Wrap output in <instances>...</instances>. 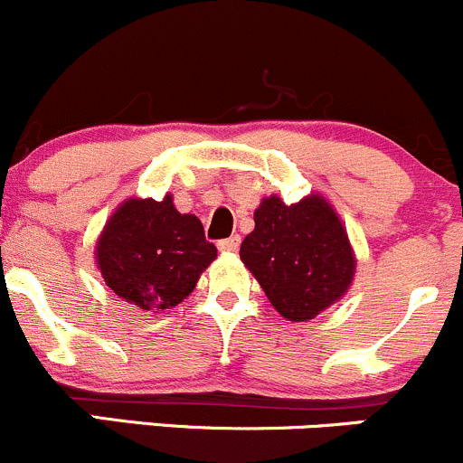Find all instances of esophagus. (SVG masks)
I'll return each instance as SVG.
<instances>
[{
	"label": "esophagus",
	"instance_id": "esophagus-1",
	"mask_svg": "<svg viewBox=\"0 0 463 463\" xmlns=\"http://www.w3.org/2000/svg\"><path fill=\"white\" fill-rule=\"evenodd\" d=\"M240 244H241V237L232 235V237H228V240L219 241L217 248H219V250H223V252H235L237 248H240Z\"/></svg>",
	"mask_w": 463,
	"mask_h": 463
}]
</instances>
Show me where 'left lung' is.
<instances>
[{"mask_svg": "<svg viewBox=\"0 0 463 463\" xmlns=\"http://www.w3.org/2000/svg\"><path fill=\"white\" fill-rule=\"evenodd\" d=\"M240 257L288 321L313 319L346 293L354 275L346 231L317 194L293 206L264 199Z\"/></svg>", "mask_w": 463, "mask_h": 463, "instance_id": "8db88e82", "label": "left lung"}]
</instances>
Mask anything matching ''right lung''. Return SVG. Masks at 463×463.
<instances>
[{"instance_id": "obj_1", "label": "right lung", "mask_w": 463, "mask_h": 463, "mask_svg": "<svg viewBox=\"0 0 463 463\" xmlns=\"http://www.w3.org/2000/svg\"><path fill=\"white\" fill-rule=\"evenodd\" d=\"M217 257L194 215H182L166 194L128 199L110 217L97 244V264L121 299L144 310L182 304Z\"/></svg>"}]
</instances>
